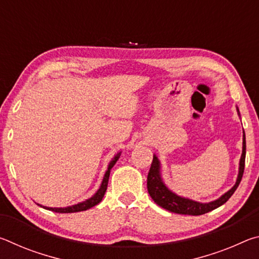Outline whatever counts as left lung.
Returning <instances> with one entry per match:
<instances>
[{
	"label": "left lung",
	"instance_id": "8db88e82",
	"mask_svg": "<svg viewBox=\"0 0 259 259\" xmlns=\"http://www.w3.org/2000/svg\"><path fill=\"white\" fill-rule=\"evenodd\" d=\"M239 112V108L236 107ZM240 114V113H239ZM244 161H245V135L243 131V142H242V154H241L240 163H239V175L236 178L235 185L227 191L225 194H223L221 198L211 201L208 203H201L198 201L183 198L177 195L176 193L170 191L165 184L162 181L161 177V163L157 156H153V161L150 168V172L147 175V191L150 193L153 201L165 210H169L171 212L181 213V214H192V216H199V214L207 213L211 210L216 209L224 204L229 200L233 193L238 188L239 184L242 179L244 171Z\"/></svg>",
	"mask_w": 259,
	"mask_h": 259
}]
</instances>
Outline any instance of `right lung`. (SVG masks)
Here are the masks:
<instances>
[{
  "mask_svg": "<svg viewBox=\"0 0 259 259\" xmlns=\"http://www.w3.org/2000/svg\"><path fill=\"white\" fill-rule=\"evenodd\" d=\"M121 155V152L117 153V154L113 157V160L109 162L108 164V168H107V171L105 172L104 175V178H103V182L100 184V187L99 190L95 193V194L91 196L90 199H88L85 201H83V202H80L77 204H74V205H69V207L66 208H50V207H43L47 210H51V211L54 212H59V213H69V212H78V211H84V210H88L90 208L95 207L96 204H98L100 201L103 200L104 195H105V192L107 190V185H108V178H109V174H111V169L114 166V164L116 163V161L119 160V157Z\"/></svg>",
  "mask_w": 259,
  "mask_h": 259,
  "instance_id": "add662e5",
  "label": "right lung"
}]
</instances>
